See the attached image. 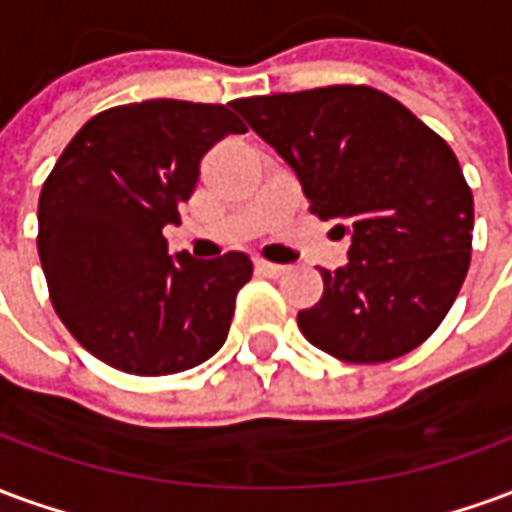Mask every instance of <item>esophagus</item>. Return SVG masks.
<instances>
[{
	"label": "esophagus",
	"instance_id": "obj_1",
	"mask_svg": "<svg viewBox=\"0 0 512 512\" xmlns=\"http://www.w3.org/2000/svg\"><path fill=\"white\" fill-rule=\"evenodd\" d=\"M255 268L260 274H266V277H282L288 266H279V263H268V260H255Z\"/></svg>",
	"mask_w": 512,
	"mask_h": 512
}]
</instances>
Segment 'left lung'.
<instances>
[{
	"label": "left lung",
	"mask_w": 512,
	"mask_h": 512,
	"mask_svg": "<svg viewBox=\"0 0 512 512\" xmlns=\"http://www.w3.org/2000/svg\"><path fill=\"white\" fill-rule=\"evenodd\" d=\"M233 109L285 158L310 211L351 235L299 312L315 348L354 365L414 351L450 312L472 257L474 200L450 145L373 87L241 98Z\"/></svg>",
	"instance_id": "1"
}]
</instances>
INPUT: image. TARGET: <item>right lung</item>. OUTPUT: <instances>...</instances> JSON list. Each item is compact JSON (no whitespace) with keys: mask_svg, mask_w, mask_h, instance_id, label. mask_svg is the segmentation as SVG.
I'll use <instances>...</instances> for the list:
<instances>
[{"mask_svg":"<svg viewBox=\"0 0 512 512\" xmlns=\"http://www.w3.org/2000/svg\"><path fill=\"white\" fill-rule=\"evenodd\" d=\"M230 109L172 98L106 109L43 183L38 255L51 304L79 345L115 370L183 373L227 340L252 260L169 255L161 230L180 224L202 156L246 131Z\"/></svg>","mask_w":512,"mask_h":512,"instance_id":"obj_1","label":"right lung"}]
</instances>
